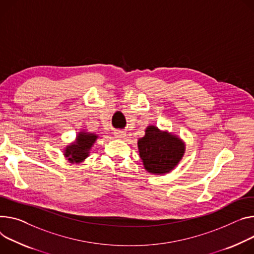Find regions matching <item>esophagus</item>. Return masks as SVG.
I'll list each match as a JSON object with an SVG mask.
<instances>
[{
	"instance_id": "obj_1",
	"label": "esophagus",
	"mask_w": 254,
	"mask_h": 254,
	"mask_svg": "<svg viewBox=\"0 0 254 254\" xmlns=\"http://www.w3.org/2000/svg\"><path fill=\"white\" fill-rule=\"evenodd\" d=\"M114 136L117 139H123V137L126 136V131L125 130H117L114 132Z\"/></svg>"
}]
</instances>
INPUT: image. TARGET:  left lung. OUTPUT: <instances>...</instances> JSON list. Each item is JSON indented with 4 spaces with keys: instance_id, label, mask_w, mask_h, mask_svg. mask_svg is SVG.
Returning <instances> with one entry per match:
<instances>
[{
    "instance_id": "left-lung-1",
    "label": "left lung",
    "mask_w": 254,
    "mask_h": 254,
    "mask_svg": "<svg viewBox=\"0 0 254 254\" xmlns=\"http://www.w3.org/2000/svg\"><path fill=\"white\" fill-rule=\"evenodd\" d=\"M137 148L145 169L152 174L169 173L186 152V145L181 139L155 126L146 128L145 135L137 141Z\"/></svg>"
}]
</instances>
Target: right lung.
Listing matches in <instances>:
<instances>
[{"label":"right lung","mask_w":254,"mask_h":254,"mask_svg":"<svg viewBox=\"0 0 254 254\" xmlns=\"http://www.w3.org/2000/svg\"><path fill=\"white\" fill-rule=\"evenodd\" d=\"M98 135L91 132H79L76 142L66 146L64 149V157L71 163H80L89 156L90 149L95 143Z\"/></svg>","instance_id":"add662e5"}]
</instances>
